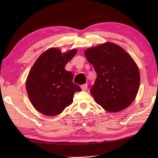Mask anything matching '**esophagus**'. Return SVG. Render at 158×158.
Returning <instances> with one entry per match:
<instances>
[{
	"mask_svg": "<svg viewBox=\"0 0 158 158\" xmlns=\"http://www.w3.org/2000/svg\"><path fill=\"white\" fill-rule=\"evenodd\" d=\"M81 89H82L83 90H85L87 89V84H85L81 85Z\"/></svg>",
	"mask_w": 158,
	"mask_h": 158,
	"instance_id": "34e87169",
	"label": "esophagus"
}]
</instances>
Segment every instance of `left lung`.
<instances>
[{"instance_id":"left-lung-1","label":"left lung","mask_w":158,"mask_h":158,"mask_svg":"<svg viewBox=\"0 0 158 158\" xmlns=\"http://www.w3.org/2000/svg\"><path fill=\"white\" fill-rule=\"evenodd\" d=\"M97 78L90 91L96 102L109 112L122 111L137 94L139 70L132 57L116 44L106 42L85 52Z\"/></svg>"}]
</instances>
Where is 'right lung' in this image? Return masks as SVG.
Returning a JSON list of instances; mask_svg holds the SVG:
<instances>
[{
  "mask_svg": "<svg viewBox=\"0 0 158 158\" xmlns=\"http://www.w3.org/2000/svg\"><path fill=\"white\" fill-rule=\"evenodd\" d=\"M73 49L65 53L51 48L40 56L26 80V90L32 105L46 116H56L70 105L74 94L81 89L73 82V74L65 66L76 55Z\"/></svg>",
  "mask_w": 158,
  "mask_h": 158,
  "instance_id": "add662e5",
  "label": "right lung"
}]
</instances>
